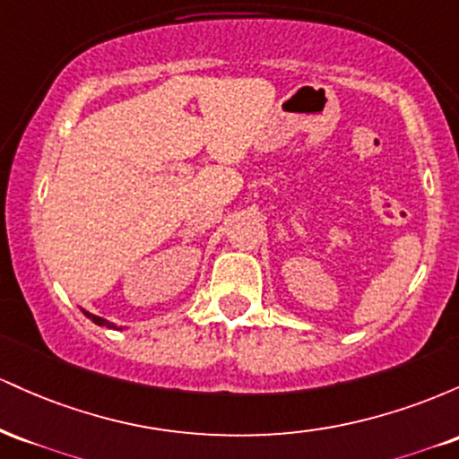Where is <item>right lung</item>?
<instances>
[{"mask_svg": "<svg viewBox=\"0 0 459 459\" xmlns=\"http://www.w3.org/2000/svg\"><path fill=\"white\" fill-rule=\"evenodd\" d=\"M83 313H86V310H83ZM86 315H88V317H91V319L94 321V324H99V325H108V328H109V324H108V321H105V319L97 317V315H91V313H86Z\"/></svg>", "mask_w": 459, "mask_h": 459, "instance_id": "obj_1", "label": "right lung"}]
</instances>
